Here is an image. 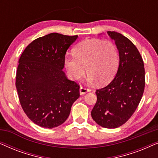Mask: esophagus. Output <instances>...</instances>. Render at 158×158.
Segmentation results:
<instances>
[{"label":"esophagus","mask_w":158,"mask_h":158,"mask_svg":"<svg viewBox=\"0 0 158 158\" xmlns=\"http://www.w3.org/2000/svg\"><path fill=\"white\" fill-rule=\"evenodd\" d=\"M90 91V89H88V88H85L84 87H81L80 88V94L81 95H83V94H85L86 93Z\"/></svg>","instance_id":"obj_1"}]
</instances>
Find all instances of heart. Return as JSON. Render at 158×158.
<instances>
[{
	"label": "heart",
	"instance_id": "heart-1",
	"mask_svg": "<svg viewBox=\"0 0 158 158\" xmlns=\"http://www.w3.org/2000/svg\"><path fill=\"white\" fill-rule=\"evenodd\" d=\"M74 55H67L64 64L70 79L79 80L86 72L90 82L109 83L115 75L119 64L117 47L110 41L88 40L75 47Z\"/></svg>",
	"mask_w": 158,
	"mask_h": 158
}]
</instances>
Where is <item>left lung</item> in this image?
Here are the masks:
<instances>
[{"instance_id": "8db88e82", "label": "left lung", "mask_w": 158, "mask_h": 158, "mask_svg": "<svg viewBox=\"0 0 158 158\" xmlns=\"http://www.w3.org/2000/svg\"><path fill=\"white\" fill-rule=\"evenodd\" d=\"M119 54L116 75L106 87L96 90L97 101L91 111L95 122L114 129L129 119L141 101L145 84L144 62L135 45L122 34L107 31Z\"/></svg>"}]
</instances>
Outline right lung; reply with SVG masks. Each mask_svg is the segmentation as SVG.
<instances>
[{"mask_svg":"<svg viewBox=\"0 0 158 158\" xmlns=\"http://www.w3.org/2000/svg\"><path fill=\"white\" fill-rule=\"evenodd\" d=\"M77 36L51 33L26 47L19 60L16 87L23 111L34 124L52 129L65 122L80 85L62 71L66 52Z\"/></svg>","mask_w":158,"mask_h":158,"instance_id":"right-lung-1","label":"right lung"}]
</instances>
